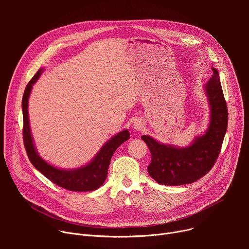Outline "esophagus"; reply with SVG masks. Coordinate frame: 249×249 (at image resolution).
<instances>
[{
	"label": "esophagus",
	"mask_w": 249,
	"mask_h": 249,
	"mask_svg": "<svg viewBox=\"0 0 249 249\" xmlns=\"http://www.w3.org/2000/svg\"><path fill=\"white\" fill-rule=\"evenodd\" d=\"M144 127H145V125H144V123L142 122L141 120H137V121H135L134 124H133V128H134L136 131L143 130Z\"/></svg>",
	"instance_id": "1"
}]
</instances>
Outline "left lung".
Instances as JSON below:
<instances>
[{
    "label": "left lung",
    "instance_id": "8db88e82",
    "mask_svg": "<svg viewBox=\"0 0 249 249\" xmlns=\"http://www.w3.org/2000/svg\"><path fill=\"white\" fill-rule=\"evenodd\" d=\"M212 70L214 74L205 86L211 105V121L205 135L184 149L160 144L149 136L141 137L151 152L148 172L160 184L177 186L192 183L216 163L228 128V107L218 71Z\"/></svg>",
    "mask_w": 249,
    "mask_h": 249
}]
</instances>
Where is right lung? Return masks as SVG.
<instances>
[{"mask_svg": "<svg viewBox=\"0 0 249 249\" xmlns=\"http://www.w3.org/2000/svg\"><path fill=\"white\" fill-rule=\"evenodd\" d=\"M41 72L42 70H39L29 81L22 96V135L23 145L27 157L35 168L39 170L50 181H52L59 187L74 192H87L95 190L99 188L106 179L108 166L114 152L122 143H124L125 141L130 138V134L128 130H124L114 136L101 148L93 160L82 168H78L76 170H62L48 164L37 155L36 151H35L30 133L27 112L28 97L32 89V85L38 80Z\"/></svg>", "mask_w": 249, "mask_h": 249, "instance_id": "right-lung-1", "label": "right lung"}]
</instances>
